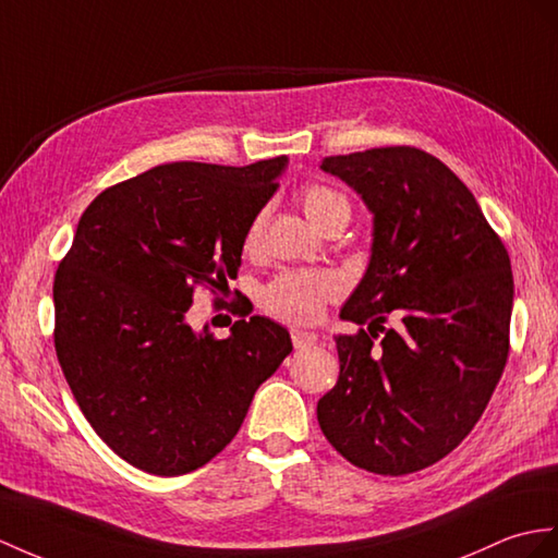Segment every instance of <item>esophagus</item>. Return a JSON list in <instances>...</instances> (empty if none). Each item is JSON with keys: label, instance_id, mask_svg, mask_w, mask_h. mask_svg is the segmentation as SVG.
Wrapping results in <instances>:
<instances>
[{"label": "esophagus", "instance_id": "obj_1", "mask_svg": "<svg viewBox=\"0 0 558 558\" xmlns=\"http://www.w3.org/2000/svg\"><path fill=\"white\" fill-rule=\"evenodd\" d=\"M291 341L295 348H307L317 343V333L315 331H305V329H291Z\"/></svg>", "mask_w": 558, "mask_h": 558}]
</instances>
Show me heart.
<instances>
[{
    "instance_id": "1",
    "label": "heart",
    "mask_w": 558,
    "mask_h": 558,
    "mask_svg": "<svg viewBox=\"0 0 558 558\" xmlns=\"http://www.w3.org/2000/svg\"><path fill=\"white\" fill-rule=\"evenodd\" d=\"M298 201L305 215L319 229H326L338 220H350V201L326 184H305L298 192ZM263 234V213L253 217L246 229V248H255ZM341 293V283L331 271H305L289 269L271 279L263 291L265 307L287 322L307 324L319 319L324 305Z\"/></svg>"
}]
</instances>
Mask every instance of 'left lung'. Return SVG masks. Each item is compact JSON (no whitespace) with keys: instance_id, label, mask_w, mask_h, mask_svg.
I'll use <instances>...</instances> for the list:
<instances>
[{"instance_id":"obj_1","label":"left lung","mask_w":558,"mask_h":558,"mask_svg":"<svg viewBox=\"0 0 558 558\" xmlns=\"http://www.w3.org/2000/svg\"><path fill=\"white\" fill-rule=\"evenodd\" d=\"M322 170L374 213V246L341 310L369 331L336 338L341 374L317 402L319 428L350 464L414 473L469 436L505 372L509 253L466 184L416 146L329 156Z\"/></svg>"}]
</instances>
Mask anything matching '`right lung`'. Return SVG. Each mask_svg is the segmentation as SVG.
Returning a JSON list of instances; mask_svg holds the SVG:
<instances>
[{
  "mask_svg": "<svg viewBox=\"0 0 558 558\" xmlns=\"http://www.w3.org/2000/svg\"><path fill=\"white\" fill-rule=\"evenodd\" d=\"M283 166L166 162L104 189L80 217L53 277V348L85 418L128 464L154 475L208 464L293 350L251 310L227 338L186 322L198 287L222 301Z\"/></svg>",
  "mask_w": 558,
  "mask_h": 558,
  "instance_id": "right-lung-1",
  "label": "right lung"
}]
</instances>
